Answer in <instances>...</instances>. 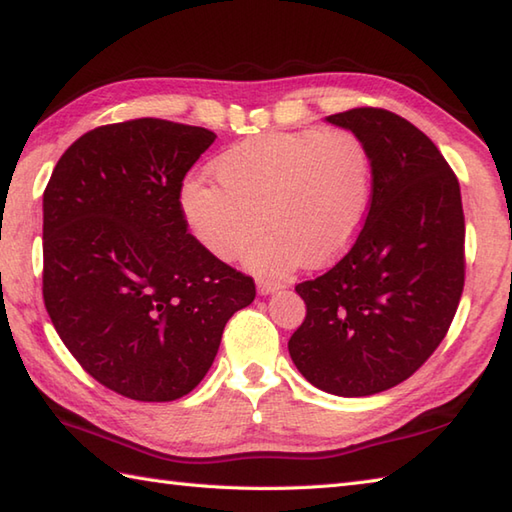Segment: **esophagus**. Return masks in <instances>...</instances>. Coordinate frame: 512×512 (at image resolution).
Wrapping results in <instances>:
<instances>
[{"label": "esophagus", "mask_w": 512, "mask_h": 512, "mask_svg": "<svg viewBox=\"0 0 512 512\" xmlns=\"http://www.w3.org/2000/svg\"><path fill=\"white\" fill-rule=\"evenodd\" d=\"M279 288H281V284H277V281L257 279V292H259V295H270V292H275Z\"/></svg>", "instance_id": "1"}]
</instances>
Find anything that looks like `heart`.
<instances>
[{"mask_svg": "<svg viewBox=\"0 0 512 512\" xmlns=\"http://www.w3.org/2000/svg\"><path fill=\"white\" fill-rule=\"evenodd\" d=\"M213 176L182 187L191 233L217 259L233 262L257 233L246 264L284 275L303 259L323 268L361 235L374 189V160L352 129H299L250 136L213 160Z\"/></svg>", "mask_w": 512, "mask_h": 512, "instance_id": "heart-1", "label": "heart"}]
</instances>
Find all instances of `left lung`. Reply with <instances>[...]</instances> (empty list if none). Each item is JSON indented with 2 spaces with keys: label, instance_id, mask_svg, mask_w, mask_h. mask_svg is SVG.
I'll list each match as a JSON object with an SVG mask.
<instances>
[{
  "label": "left lung",
  "instance_id": "obj_1",
  "mask_svg": "<svg viewBox=\"0 0 512 512\" xmlns=\"http://www.w3.org/2000/svg\"><path fill=\"white\" fill-rule=\"evenodd\" d=\"M325 121L372 151V204L350 253L297 284L306 319L288 352L314 387L372 396L407 380L449 332L464 288L460 182L431 138L394 112L356 107Z\"/></svg>",
  "mask_w": 512,
  "mask_h": 512
}]
</instances>
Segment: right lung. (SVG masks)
Instances as JSON below:
<instances>
[{"label": "right lung", "mask_w": 512, "mask_h": 512, "mask_svg": "<svg viewBox=\"0 0 512 512\" xmlns=\"http://www.w3.org/2000/svg\"><path fill=\"white\" fill-rule=\"evenodd\" d=\"M215 134L136 118L83 134L43 191V301L92 378L169 402L209 372L255 281L189 233L182 180Z\"/></svg>", "instance_id": "obj_1"}]
</instances>
